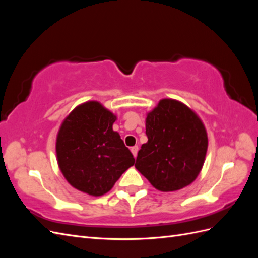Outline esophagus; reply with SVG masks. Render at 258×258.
I'll use <instances>...</instances> for the list:
<instances>
[{
  "instance_id": "34e87169",
  "label": "esophagus",
  "mask_w": 258,
  "mask_h": 258,
  "mask_svg": "<svg viewBox=\"0 0 258 258\" xmlns=\"http://www.w3.org/2000/svg\"><path fill=\"white\" fill-rule=\"evenodd\" d=\"M138 151H139V147H138V146H134V147H131V153H132V155H134V157H135V158H137Z\"/></svg>"
}]
</instances>
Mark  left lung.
<instances>
[{
	"mask_svg": "<svg viewBox=\"0 0 258 258\" xmlns=\"http://www.w3.org/2000/svg\"><path fill=\"white\" fill-rule=\"evenodd\" d=\"M147 142L135 167L156 189L174 191L191 184L208 150L205 124L192 110L173 99H162L145 119Z\"/></svg>",
	"mask_w": 258,
	"mask_h": 258,
	"instance_id": "1",
	"label": "left lung"
}]
</instances>
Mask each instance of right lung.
I'll return each instance as SVG.
<instances>
[{
	"label": "right lung",
	"instance_id": "add662e5",
	"mask_svg": "<svg viewBox=\"0 0 258 258\" xmlns=\"http://www.w3.org/2000/svg\"><path fill=\"white\" fill-rule=\"evenodd\" d=\"M116 115L97 101L70 113L59 129L56 153L62 174L74 188L90 196L112 189L121 174L135 165L134 155L113 130Z\"/></svg>",
	"mask_w": 258,
	"mask_h": 258
}]
</instances>
